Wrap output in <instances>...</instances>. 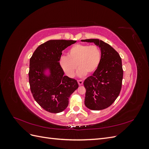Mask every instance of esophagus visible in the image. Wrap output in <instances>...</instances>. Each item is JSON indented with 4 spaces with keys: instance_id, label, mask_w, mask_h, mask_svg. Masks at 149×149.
I'll list each match as a JSON object with an SVG mask.
<instances>
[{
    "instance_id": "esophagus-1",
    "label": "esophagus",
    "mask_w": 149,
    "mask_h": 149,
    "mask_svg": "<svg viewBox=\"0 0 149 149\" xmlns=\"http://www.w3.org/2000/svg\"><path fill=\"white\" fill-rule=\"evenodd\" d=\"M78 84L79 86H81L83 84V80H78Z\"/></svg>"
}]
</instances>
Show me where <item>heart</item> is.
<instances>
[{
	"label": "heart",
	"instance_id": "b5f03b06",
	"mask_svg": "<svg viewBox=\"0 0 149 149\" xmlns=\"http://www.w3.org/2000/svg\"><path fill=\"white\" fill-rule=\"evenodd\" d=\"M102 58L101 49L96 45L76 44L68 51L67 57L62 56L60 64L65 73L73 77L77 66L79 74H91L95 73L100 65Z\"/></svg>",
	"mask_w": 149,
	"mask_h": 149
}]
</instances>
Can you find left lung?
I'll use <instances>...</instances> for the list:
<instances>
[{
    "instance_id": "1",
    "label": "left lung",
    "mask_w": 149,
    "mask_h": 149,
    "mask_svg": "<svg viewBox=\"0 0 149 149\" xmlns=\"http://www.w3.org/2000/svg\"><path fill=\"white\" fill-rule=\"evenodd\" d=\"M100 48L102 58L98 69L84 80V104L88 109L100 111L109 107L118 97L122 88L123 70L119 53L109 44L99 39L81 40Z\"/></svg>"
}]
</instances>
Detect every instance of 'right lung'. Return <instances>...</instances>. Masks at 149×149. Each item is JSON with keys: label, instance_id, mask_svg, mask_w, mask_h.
<instances>
[{"label": "right lung", "instance_id": "right-lung-1", "mask_svg": "<svg viewBox=\"0 0 149 149\" xmlns=\"http://www.w3.org/2000/svg\"><path fill=\"white\" fill-rule=\"evenodd\" d=\"M76 40H51L40 45L30 60L29 73L31 94L38 104L52 113L63 111L71 94L78 88L77 81L64 75L60 64L63 51ZM49 71L47 75L45 72Z\"/></svg>", "mask_w": 149, "mask_h": 149}]
</instances>
